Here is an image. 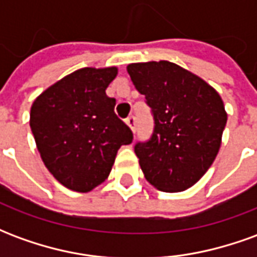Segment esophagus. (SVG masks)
I'll use <instances>...</instances> for the list:
<instances>
[{
	"label": "esophagus",
	"mask_w": 257,
	"mask_h": 257,
	"mask_svg": "<svg viewBox=\"0 0 257 257\" xmlns=\"http://www.w3.org/2000/svg\"><path fill=\"white\" fill-rule=\"evenodd\" d=\"M125 122H126V125L131 128V131L135 132V129H136V119H135V117L126 118V121H125Z\"/></svg>",
	"instance_id": "34e87169"
}]
</instances>
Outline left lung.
Listing matches in <instances>:
<instances>
[{
    "instance_id": "obj_1",
    "label": "left lung",
    "mask_w": 257,
    "mask_h": 257,
    "mask_svg": "<svg viewBox=\"0 0 257 257\" xmlns=\"http://www.w3.org/2000/svg\"><path fill=\"white\" fill-rule=\"evenodd\" d=\"M126 70L154 115L150 140L135 146L145 178L167 193L190 189L220 150L227 122L220 95L198 75L167 60L131 63Z\"/></svg>"
}]
</instances>
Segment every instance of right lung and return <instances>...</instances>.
Here are the masks:
<instances>
[{
  "label": "right lung",
  "mask_w": 257,
  "mask_h": 257,
  "mask_svg": "<svg viewBox=\"0 0 257 257\" xmlns=\"http://www.w3.org/2000/svg\"><path fill=\"white\" fill-rule=\"evenodd\" d=\"M117 67H84L51 85L30 110V128L42 161L64 187L89 193L111 172L132 131L115 115L106 89Z\"/></svg>",
  "instance_id": "obj_1"
}]
</instances>
